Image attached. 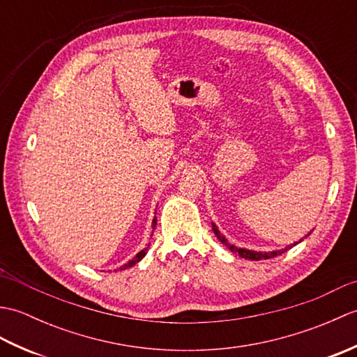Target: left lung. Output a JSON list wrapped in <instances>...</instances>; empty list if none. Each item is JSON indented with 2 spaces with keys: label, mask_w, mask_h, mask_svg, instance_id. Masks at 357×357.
Here are the masks:
<instances>
[{
  "label": "left lung",
  "mask_w": 357,
  "mask_h": 357,
  "mask_svg": "<svg viewBox=\"0 0 357 357\" xmlns=\"http://www.w3.org/2000/svg\"><path fill=\"white\" fill-rule=\"evenodd\" d=\"M211 227H213V231L218 236V239L222 242V244L230 250V252L239 255L241 257H245V259H252V261H262V259H271V257H276L278 255H280V252H271V253H257V252H252V250H245V248H238L234 247L231 244H229V241H227L221 233H219V230L216 229L215 224H211ZM287 252V248L282 250V253Z\"/></svg>",
  "instance_id": "left-lung-1"
}]
</instances>
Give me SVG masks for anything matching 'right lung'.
<instances>
[{"mask_svg":"<svg viewBox=\"0 0 357 357\" xmlns=\"http://www.w3.org/2000/svg\"><path fill=\"white\" fill-rule=\"evenodd\" d=\"M155 225H156V219H153V229H155ZM147 250H149V248H144V250H141V252H139L138 255H136V256L133 257V259H130V261H128L127 264H124V265H123V267H121V270H124V268H128V267H133V265H135L136 262H139V261L142 259V257H144V256H146V253H147Z\"/></svg>","mask_w":357,"mask_h":357,"instance_id":"1","label":"right lung"}]
</instances>
